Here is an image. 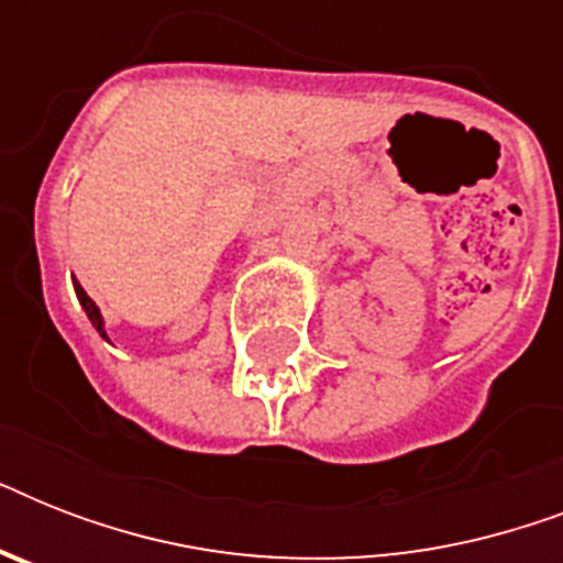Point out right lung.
<instances>
[{
	"label": "right lung",
	"instance_id": "add662e5",
	"mask_svg": "<svg viewBox=\"0 0 563 563\" xmlns=\"http://www.w3.org/2000/svg\"><path fill=\"white\" fill-rule=\"evenodd\" d=\"M73 286H75V295H78V300H81L84 312H87V318H90V324L96 327V333H99L101 339H104V342H108V330H104V318H101L99 307H96V303H92L90 295H87V291L81 289V283L73 280Z\"/></svg>",
	"mask_w": 563,
	"mask_h": 563
}]
</instances>
